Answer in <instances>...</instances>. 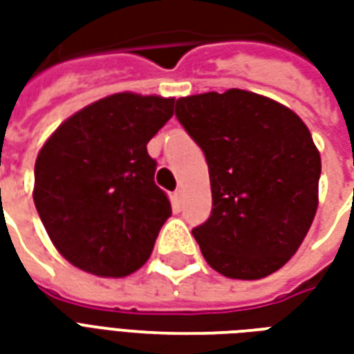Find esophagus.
<instances>
[{
    "mask_svg": "<svg viewBox=\"0 0 354 354\" xmlns=\"http://www.w3.org/2000/svg\"><path fill=\"white\" fill-rule=\"evenodd\" d=\"M182 197H184V189H182V187H178L176 192H174V201H176V203H180V201H182Z\"/></svg>",
    "mask_w": 354,
    "mask_h": 354,
    "instance_id": "obj_1",
    "label": "esophagus"
}]
</instances>
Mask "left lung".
Returning <instances> with one entry per match:
<instances>
[{
	"instance_id": "1",
	"label": "left lung",
	"mask_w": 354,
	"mask_h": 354,
	"mask_svg": "<svg viewBox=\"0 0 354 354\" xmlns=\"http://www.w3.org/2000/svg\"><path fill=\"white\" fill-rule=\"evenodd\" d=\"M176 117L207 157L212 212L193 237L208 266L241 281L274 273L319 207L309 129L286 106L241 88L178 98Z\"/></svg>"
}]
</instances>
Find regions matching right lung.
<instances>
[{
	"instance_id": "1",
	"label": "right lung",
	"mask_w": 354,
	"mask_h": 354,
	"mask_svg": "<svg viewBox=\"0 0 354 354\" xmlns=\"http://www.w3.org/2000/svg\"><path fill=\"white\" fill-rule=\"evenodd\" d=\"M172 113L174 98L117 93L73 113L43 144L34 203L72 266L127 277L147 261L172 208L146 146Z\"/></svg>"
}]
</instances>
